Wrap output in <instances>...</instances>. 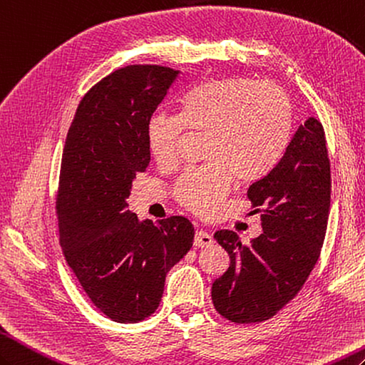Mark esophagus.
Segmentation results:
<instances>
[{"mask_svg":"<svg viewBox=\"0 0 365 365\" xmlns=\"http://www.w3.org/2000/svg\"><path fill=\"white\" fill-rule=\"evenodd\" d=\"M212 244V237L210 234L205 230H197L195 237H193V245L195 247H209Z\"/></svg>","mask_w":365,"mask_h":365,"instance_id":"1","label":"esophagus"}]
</instances>
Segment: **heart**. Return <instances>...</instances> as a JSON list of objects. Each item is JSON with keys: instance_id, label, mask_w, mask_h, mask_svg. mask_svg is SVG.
<instances>
[{"instance_id": "1", "label": "heart", "mask_w": 365, "mask_h": 365, "mask_svg": "<svg viewBox=\"0 0 365 365\" xmlns=\"http://www.w3.org/2000/svg\"><path fill=\"white\" fill-rule=\"evenodd\" d=\"M180 115L156 112L147 145L159 164L176 158L184 129L207 133L201 167L184 170L173 185L178 203L201 217L214 215L234 180L250 182L284 155L292 137V100L279 86L240 76L210 78L180 96Z\"/></svg>"}]
</instances>
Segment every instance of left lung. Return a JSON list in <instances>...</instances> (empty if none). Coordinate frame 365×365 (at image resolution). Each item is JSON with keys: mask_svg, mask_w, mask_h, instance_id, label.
Returning <instances> with one entry per match:
<instances>
[{"mask_svg": "<svg viewBox=\"0 0 365 365\" xmlns=\"http://www.w3.org/2000/svg\"><path fill=\"white\" fill-rule=\"evenodd\" d=\"M264 232L248 245L237 232L214 234L230 267L212 282L217 312L234 323L272 319L302 290L325 240L331 203V165L317 118L299 125L284 155L248 187Z\"/></svg>", "mask_w": 365, "mask_h": 365, "instance_id": "1", "label": "left lung"}]
</instances>
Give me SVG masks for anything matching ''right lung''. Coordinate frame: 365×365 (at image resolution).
<instances>
[{"mask_svg": "<svg viewBox=\"0 0 365 365\" xmlns=\"http://www.w3.org/2000/svg\"><path fill=\"white\" fill-rule=\"evenodd\" d=\"M178 75L145 63L103 78L81 100L62 153V253L96 309L118 323L158 309L165 274L195 234L182 215L139 222L126 203L135 175L150 164L147 123Z\"/></svg>", "mask_w": 365, "mask_h": 365, "instance_id": "add662e5", "label": "right lung"}]
</instances>
